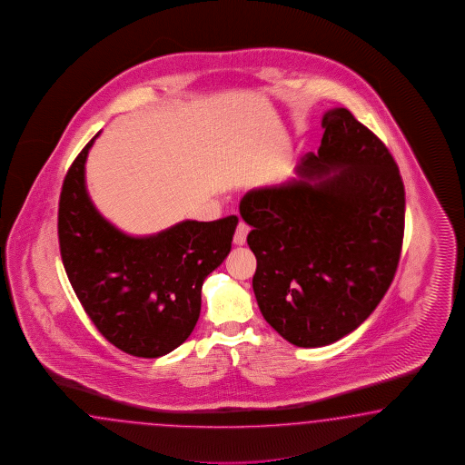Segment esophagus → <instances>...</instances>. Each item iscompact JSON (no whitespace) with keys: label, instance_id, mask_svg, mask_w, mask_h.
<instances>
[{"label":"esophagus","instance_id":"obj_1","mask_svg":"<svg viewBox=\"0 0 465 465\" xmlns=\"http://www.w3.org/2000/svg\"><path fill=\"white\" fill-rule=\"evenodd\" d=\"M248 232H250V226L246 224V223H239L238 227H236V234H234V244L236 246H242V244H246V238H248Z\"/></svg>","mask_w":465,"mask_h":465}]
</instances>
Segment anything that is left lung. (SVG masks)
I'll use <instances>...</instances> for the list:
<instances>
[{"instance_id":"obj_1","label":"left lung","mask_w":465,"mask_h":465,"mask_svg":"<svg viewBox=\"0 0 465 465\" xmlns=\"http://www.w3.org/2000/svg\"><path fill=\"white\" fill-rule=\"evenodd\" d=\"M319 153L298 179L239 203L256 256L252 290L290 344L322 347L356 331L393 282L405 232V187L381 140L349 109L323 114Z\"/></svg>"}]
</instances>
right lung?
<instances>
[{
	"mask_svg": "<svg viewBox=\"0 0 465 465\" xmlns=\"http://www.w3.org/2000/svg\"><path fill=\"white\" fill-rule=\"evenodd\" d=\"M85 144L59 201L60 256L95 329L123 352L160 358L187 341L201 315L203 280L226 260L238 217L182 221L134 238L97 213L85 189Z\"/></svg>",
	"mask_w": 465,
	"mask_h": 465,
	"instance_id": "right-lung-1",
	"label": "right lung"
}]
</instances>
